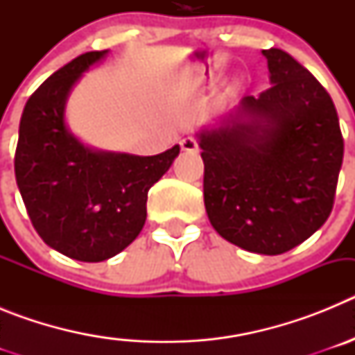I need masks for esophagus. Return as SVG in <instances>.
I'll use <instances>...</instances> for the list:
<instances>
[{"label":"esophagus","instance_id":"1","mask_svg":"<svg viewBox=\"0 0 355 355\" xmlns=\"http://www.w3.org/2000/svg\"><path fill=\"white\" fill-rule=\"evenodd\" d=\"M181 149L187 150V153H196L199 149V144H197V140L193 137H187V139L181 140Z\"/></svg>","mask_w":355,"mask_h":355}]
</instances>
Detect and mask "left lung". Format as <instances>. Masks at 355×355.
Here are the masks:
<instances>
[{
	"mask_svg": "<svg viewBox=\"0 0 355 355\" xmlns=\"http://www.w3.org/2000/svg\"><path fill=\"white\" fill-rule=\"evenodd\" d=\"M272 87L197 133L215 231L256 254L288 252L331 215L343 162L336 108L283 49H263Z\"/></svg>",
	"mask_w": 355,
	"mask_h": 355,
	"instance_id": "8db88e82",
	"label": "left lung"
}]
</instances>
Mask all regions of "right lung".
Returning <instances> with one entry per match:
<instances>
[{
	"label": "right lung",
	"instance_id": "obj_1",
	"mask_svg": "<svg viewBox=\"0 0 355 355\" xmlns=\"http://www.w3.org/2000/svg\"><path fill=\"white\" fill-rule=\"evenodd\" d=\"M105 51L80 55L31 94L19 124L15 181L30 220L51 249L78 261L114 258L146 224L147 192L180 146L156 156L97 150L65 124V103Z\"/></svg>",
	"mask_w": 355,
	"mask_h": 355
}]
</instances>
